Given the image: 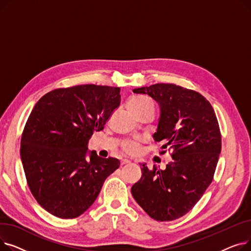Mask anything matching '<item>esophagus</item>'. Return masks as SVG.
<instances>
[{"instance_id":"34e87169","label":"esophagus","mask_w":251,"mask_h":251,"mask_svg":"<svg viewBox=\"0 0 251 251\" xmlns=\"http://www.w3.org/2000/svg\"><path fill=\"white\" fill-rule=\"evenodd\" d=\"M129 163H130V161H129V160H127V159H124V160H122V161H121V166L127 165V164H129Z\"/></svg>"}]
</instances>
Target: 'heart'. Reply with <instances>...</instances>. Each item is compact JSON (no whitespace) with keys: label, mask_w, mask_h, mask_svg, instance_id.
I'll list each match as a JSON object with an SVG mask.
<instances>
[{"label":"heart","mask_w":251,"mask_h":251,"mask_svg":"<svg viewBox=\"0 0 251 251\" xmlns=\"http://www.w3.org/2000/svg\"><path fill=\"white\" fill-rule=\"evenodd\" d=\"M128 109L130 111H135L142 109L147 105L152 104V102L144 97H133L128 100ZM123 151L129 154H135L139 151V143L136 141H126L123 143Z\"/></svg>","instance_id":"1"}]
</instances>
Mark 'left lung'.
<instances>
[{
	"instance_id": "obj_1",
	"label": "left lung",
	"mask_w": 251,
	"mask_h": 251,
	"mask_svg": "<svg viewBox=\"0 0 251 251\" xmlns=\"http://www.w3.org/2000/svg\"><path fill=\"white\" fill-rule=\"evenodd\" d=\"M160 105L153 138L163 142L173 161L166 169L141 165V178L131 188L136 202L151 218L167 222L186 215L212 183L222 138L215 111L199 92L171 83L133 89ZM167 151H162L165 153Z\"/></svg>"
}]
</instances>
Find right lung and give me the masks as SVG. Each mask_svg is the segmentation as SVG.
I'll return each mask as SVG.
<instances>
[{
  "mask_svg": "<svg viewBox=\"0 0 251 251\" xmlns=\"http://www.w3.org/2000/svg\"><path fill=\"white\" fill-rule=\"evenodd\" d=\"M120 99L119 87L84 84L54 89L35 103L23 130L20 156L32 195L52 216L82 215L120 166L115 157L87 151L91 135L103 129Z\"/></svg>",
  "mask_w": 251,
  "mask_h": 251,
  "instance_id": "right-lung-1",
  "label": "right lung"
}]
</instances>
